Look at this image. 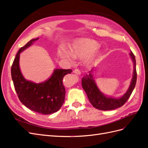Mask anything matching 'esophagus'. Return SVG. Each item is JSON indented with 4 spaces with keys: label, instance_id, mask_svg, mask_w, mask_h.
Wrapping results in <instances>:
<instances>
[{
    "label": "esophagus",
    "instance_id": "esophagus-1",
    "mask_svg": "<svg viewBox=\"0 0 148 148\" xmlns=\"http://www.w3.org/2000/svg\"><path fill=\"white\" fill-rule=\"evenodd\" d=\"M74 73L76 75H80V74H81L80 71L79 69H75L74 71Z\"/></svg>",
    "mask_w": 148,
    "mask_h": 148
}]
</instances>
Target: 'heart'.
I'll list each match as a JSON object with an SVG mask.
<instances>
[{"mask_svg": "<svg viewBox=\"0 0 148 148\" xmlns=\"http://www.w3.org/2000/svg\"><path fill=\"white\" fill-rule=\"evenodd\" d=\"M99 47L98 43L92 39H82L74 42L69 50V53L63 49H60L58 51V55L61 58L69 61H73V58H84L86 56V61L88 63H92L99 55L97 50Z\"/></svg>", "mask_w": 148, "mask_h": 148, "instance_id": "1", "label": "heart"}]
</instances>
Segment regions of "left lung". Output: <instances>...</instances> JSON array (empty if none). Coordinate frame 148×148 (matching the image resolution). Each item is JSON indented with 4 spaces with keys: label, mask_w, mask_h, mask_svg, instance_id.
<instances>
[{
    "label": "left lung",
    "mask_w": 148,
    "mask_h": 148,
    "mask_svg": "<svg viewBox=\"0 0 148 148\" xmlns=\"http://www.w3.org/2000/svg\"><path fill=\"white\" fill-rule=\"evenodd\" d=\"M131 58L133 61L134 69L133 73V77L131 80L130 87L127 92L121 98H114L112 97H106L99 91L97 87L96 83L93 79V77L90 71L88 74L84 75L82 79V86L86 93L89 101L92 106L97 109L101 111L113 110L122 106L130 95L134 89L136 82V60L134 54L131 51L130 53Z\"/></svg>",
    "instance_id": "obj_1"
}]
</instances>
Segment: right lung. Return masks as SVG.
Masks as SVG:
<instances>
[{
    "label": "right lung",
    "instance_id": "right-lung-1",
    "mask_svg": "<svg viewBox=\"0 0 148 148\" xmlns=\"http://www.w3.org/2000/svg\"><path fill=\"white\" fill-rule=\"evenodd\" d=\"M38 39L39 37L31 40L18 50L12 66L11 74L14 87L20 101L31 110L47 115L58 111L63 104L66 91L63 79L73 71L55 69L48 80L39 84L25 79L19 65L20 55L21 51Z\"/></svg>",
    "mask_w": 148,
    "mask_h": 148
}]
</instances>
